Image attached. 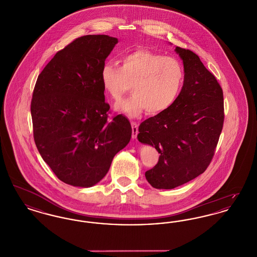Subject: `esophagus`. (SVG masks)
Segmentation results:
<instances>
[{"label":"esophagus","instance_id":"obj_1","mask_svg":"<svg viewBox=\"0 0 257 257\" xmlns=\"http://www.w3.org/2000/svg\"><path fill=\"white\" fill-rule=\"evenodd\" d=\"M131 125H132V138L133 139H137V136H138V133H139V124L137 122H135V121H132L131 122Z\"/></svg>","mask_w":257,"mask_h":257}]
</instances>
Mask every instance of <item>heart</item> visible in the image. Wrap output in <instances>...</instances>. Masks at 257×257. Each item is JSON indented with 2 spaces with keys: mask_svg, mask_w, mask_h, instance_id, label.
<instances>
[{
  "mask_svg": "<svg viewBox=\"0 0 257 257\" xmlns=\"http://www.w3.org/2000/svg\"><path fill=\"white\" fill-rule=\"evenodd\" d=\"M183 65L173 57L147 49H137L121 59V66L105 62L100 71L104 90L119 102L130 91L134 94L116 106L130 116L145 110L159 114L170 109L179 96L184 84Z\"/></svg>",
  "mask_w": 257,
  "mask_h": 257,
  "instance_id": "heart-1",
  "label": "heart"
}]
</instances>
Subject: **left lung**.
<instances>
[{
  "label": "left lung",
  "mask_w": 257,
  "mask_h": 257,
  "mask_svg": "<svg viewBox=\"0 0 257 257\" xmlns=\"http://www.w3.org/2000/svg\"><path fill=\"white\" fill-rule=\"evenodd\" d=\"M183 60L184 84L175 103L141 123L138 140L160 153L146 172L156 189H174L206 171L224 120L223 93L216 77L193 51L176 47Z\"/></svg>",
  "instance_id": "8db88e82"
}]
</instances>
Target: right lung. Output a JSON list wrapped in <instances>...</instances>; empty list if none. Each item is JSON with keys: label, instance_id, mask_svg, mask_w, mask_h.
I'll use <instances>...</instances> for the list:
<instances>
[{"label": "right lung", "instance_id": "obj_1", "mask_svg": "<svg viewBox=\"0 0 257 257\" xmlns=\"http://www.w3.org/2000/svg\"><path fill=\"white\" fill-rule=\"evenodd\" d=\"M117 38L78 37L57 52L37 77L31 103L37 149L56 176L76 187H91L128 145L129 120L109 119L100 71Z\"/></svg>", "mask_w": 257, "mask_h": 257}]
</instances>
